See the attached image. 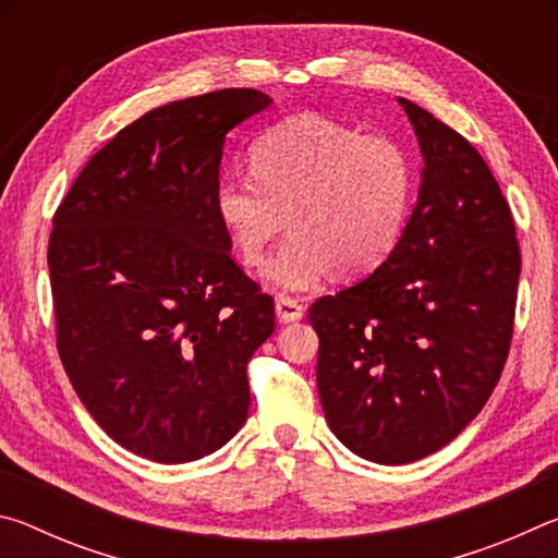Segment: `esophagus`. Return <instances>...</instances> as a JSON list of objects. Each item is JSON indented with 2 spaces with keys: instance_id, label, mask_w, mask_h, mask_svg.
I'll return each instance as SVG.
<instances>
[{
  "instance_id": "1",
  "label": "esophagus",
  "mask_w": 558,
  "mask_h": 558,
  "mask_svg": "<svg viewBox=\"0 0 558 558\" xmlns=\"http://www.w3.org/2000/svg\"><path fill=\"white\" fill-rule=\"evenodd\" d=\"M276 315L280 323H298V319H302V315H305V307H302L295 298L280 295L276 300Z\"/></svg>"
}]
</instances>
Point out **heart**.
<instances>
[{
  "mask_svg": "<svg viewBox=\"0 0 558 558\" xmlns=\"http://www.w3.org/2000/svg\"><path fill=\"white\" fill-rule=\"evenodd\" d=\"M248 159L253 177L216 182L214 214L245 268L260 266L288 219V241L263 272L270 288L307 292L337 270L369 276L401 245L418 167L396 137L302 112L263 132Z\"/></svg>",
  "mask_w": 558,
  "mask_h": 558,
  "instance_id": "1",
  "label": "heart"
}]
</instances>
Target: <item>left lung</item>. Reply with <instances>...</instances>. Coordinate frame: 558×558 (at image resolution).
I'll return each instance as SVG.
<instances>
[{
  "mask_svg": "<svg viewBox=\"0 0 558 558\" xmlns=\"http://www.w3.org/2000/svg\"><path fill=\"white\" fill-rule=\"evenodd\" d=\"M418 202L393 256L310 307L335 436L379 465L421 460L483 411L505 369L522 256L483 155L415 102Z\"/></svg>",
  "mask_w": 558,
  "mask_h": 558,
  "instance_id": "obj_1",
  "label": "left lung"
}]
</instances>
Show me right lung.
I'll return each instance as SVG.
<instances>
[{"label":"right lung","mask_w":558,"mask_h":558,"mask_svg":"<svg viewBox=\"0 0 558 558\" xmlns=\"http://www.w3.org/2000/svg\"><path fill=\"white\" fill-rule=\"evenodd\" d=\"M270 102L223 88L149 110L90 157L56 209L63 369L98 426L147 460L211 456L248 418L245 366L276 307L231 258L214 186L229 130Z\"/></svg>","instance_id":"add662e5"}]
</instances>
